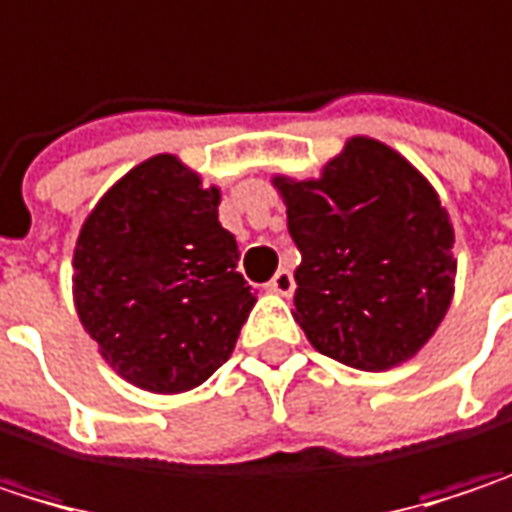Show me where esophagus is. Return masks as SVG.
<instances>
[{"label": "esophagus", "mask_w": 512, "mask_h": 512, "mask_svg": "<svg viewBox=\"0 0 512 512\" xmlns=\"http://www.w3.org/2000/svg\"><path fill=\"white\" fill-rule=\"evenodd\" d=\"M268 288H271L274 294H291V291H294V277H291V271H286V268L277 271L274 280L268 283Z\"/></svg>", "instance_id": "obj_1"}]
</instances>
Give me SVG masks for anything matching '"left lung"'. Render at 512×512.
Returning a JSON list of instances; mask_svg holds the SVG:
<instances>
[{"label":"left lung","instance_id":"left-lung-1","mask_svg":"<svg viewBox=\"0 0 512 512\" xmlns=\"http://www.w3.org/2000/svg\"><path fill=\"white\" fill-rule=\"evenodd\" d=\"M300 250L294 321L359 371L413 359L442 324L457 259L433 185L392 147L356 135L318 179L274 176Z\"/></svg>","mask_w":512,"mask_h":512}]
</instances>
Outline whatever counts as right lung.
Listing matches in <instances>:
<instances>
[{
  "instance_id": "1",
  "label": "right lung",
  "mask_w": 512,
  "mask_h": 512,
  "mask_svg": "<svg viewBox=\"0 0 512 512\" xmlns=\"http://www.w3.org/2000/svg\"><path fill=\"white\" fill-rule=\"evenodd\" d=\"M218 203L215 185L203 188L191 167L161 153L117 179L82 224L79 321L138 389L176 395L209 380L256 303Z\"/></svg>"
}]
</instances>
